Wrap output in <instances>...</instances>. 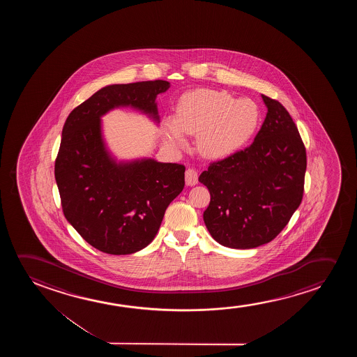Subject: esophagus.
Instances as JSON below:
<instances>
[{"label": "esophagus", "instance_id": "34e87169", "mask_svg": "<svg viewBox=\"0 0 357 357\" xmlns=\"http://www.w3.org/2000/svg\"><path fill=\"white\" fill-rule=\"evenodd\" d=\"M197 172L192 168H188L185 172V183L186 185L192 186L197 184Z\"/></svg>", "mask_w": 357, "mask_h": 357}]
</instances>
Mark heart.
Wrapping results in <instances>:
<instances>
[{
    "instance_id": "obj_1",
    "label": "heart",
    "mask_w": 357,
    "mask_h": 357,
    "mask_svg": "<svg viewBox=\"0 0 357 357\" xmlns=\"http://www.w3.org/2000/svg\"><path fill=\"white\" fill-rule=\"evenodd\" d=\"M261 121L257 103L234 98L225 90L195 89L184 93L174 118L163 122L167 145L183 147L186 134H197L199 151L208 158H222L238 151L254 137Z\"/></svg>"
}]
</instances>
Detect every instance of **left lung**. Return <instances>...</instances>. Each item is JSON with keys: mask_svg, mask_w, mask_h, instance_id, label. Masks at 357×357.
Returning a JSON list of instances; mask_svg holds the SVG:
<instances>
[{"mask_svg": "<svg viewBox=\"0 0 357 357\" xmlns=\"http://www.w3.org/2000/svg\"><path fill=\"white\" fill-rule=\"evenodd\" d=\"M267 114L254 142L199 176L210 191L204 212L212 238L231 249L267 244L301 204L306 149L298 127L277 100L262 95Z\"/></svg>", "mask_w": 357, "mask_h": 357, "instance_id": "1", "label": "left lung"}]
</instances>
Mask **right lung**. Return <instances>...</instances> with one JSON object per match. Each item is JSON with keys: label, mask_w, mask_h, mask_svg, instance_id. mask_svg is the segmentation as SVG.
<instances>
[{"label": "right lung", "mask_w": 357, "mask_h": 357, "mask_svg": "<svg viewBox=\"0 0 357 357\" xmlns=\"http://www.w3.org/2000/svg\"><path fill=\"white\" fill-rule=\"evenodd\" d=\"M169 86L166 80L108 85L64 123L54 162L64 217L106 254H134L151 243L167 207L184 189L185 167L152 158L118 163L103 142L101 117L130 106L158 122L157 95Z\"/></svg>", "instance_id": "1"}]
</instances>
